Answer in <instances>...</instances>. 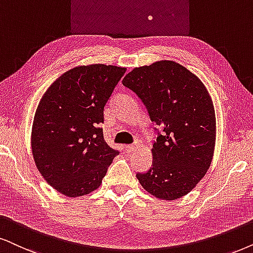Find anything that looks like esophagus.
I'll use <instances>...</instances> for the list:
<instances>
[{
  "instance_id": "esophagus-1",
  "label": "esophagus",
  "mask_w": 253,
  "mask_h": 253,
  "mask_svg": "<svg viewBox=\"0 0 253 253\" xmlns=\"http://www.w3.org/2000/svg\"><path fill=\"white\" fill-rule=\"evenodd\" d=\"M137 148L136 147V145H128V146H126V150L128 153H132V152H134V150H135Z\"/></svg>"
}]
</instances>
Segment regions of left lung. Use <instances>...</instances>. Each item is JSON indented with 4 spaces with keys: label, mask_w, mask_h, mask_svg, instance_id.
I'll list each match as a JSON object with an SVG mask.
<instances>
[{
    "label": "left lung",
    "mask_w": 253,
    "mask_h": 253,
    "mask_svg": "<svg viewBox=\"0 0 253 253\" xmlns=\"http://www.w3.org/2000/svg\"><path fill=\"white\" fill-rule=\"evenodd\" d=\"M123 84L142 100L159 125L153 167L136 177L160 200H177L196 187L211 164L216 118L211 97L193 72L172 60L140 66Z\"/></svg>",
    "instance_id": "8db88e82"
}]
</instances>
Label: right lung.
I'll return each mask as SVG.
<instances>
[{"mask_svg": "<svg viewBox=\"0 0 253 253\" xmlns=\"http://www.w3.org/2000/svg\"><path fill=\"white\" fill-rule=\"evenodd\" d=\"M126 68L104 64L63 73L42 97L35 113L31 148L51 187L69 197L97 189L119 154L104 139V110Z\"/></svg>", "mask_w": 253, "mask_h": 253, "instance_id": "obj_1", "label": "right lung"}]
</instances>
